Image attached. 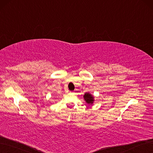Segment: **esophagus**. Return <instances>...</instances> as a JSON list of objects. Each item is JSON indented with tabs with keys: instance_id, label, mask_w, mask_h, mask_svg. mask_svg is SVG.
<instances>
[{
	"instance_id": "obj_1",
	"label": "esophagus",
	"mask_w": 153,
	"mask_h": 153,
	"mask_svg": "<svg viewBox=\"0 0 153 153\" xmlns=\"http://www.w3.org/2000/svg\"><path fill=\"white\" fill-rule=\"evenodd\" d=\"M70 94H72L73 92H72V91H70Z\"/></svg>"
}]
</instances>
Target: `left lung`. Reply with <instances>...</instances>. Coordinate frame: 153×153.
I'll return each mask as SVG.
<instances>
[{
  "label": "left lung",
  "instance_id": "8db88e82",
  "mask_svg": "<svg viewBox=\"0 0 153 153\" xmlns=\"http://www.w3.org/2000/svg\"><path fill=\"white\" fill-rule=\"evenodd\" d=\"M83 98L86 101V102L88 103V104H92L93 102H94V97L89 93H85L83 96Z\"/></svg>",
  "mask_w": 153,
  "mask_h": 153
}]
</instances>
